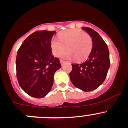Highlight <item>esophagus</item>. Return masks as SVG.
Listing matches in <instances>:
<instances>
[{
	"mask_svg": "<svg viewBox=\"0 0 128 128\" xmlns=\"http://www.w3.org/2000/svg\"><path fill=\"white\" fill-rule=\"evenodd\" d=\"M60 64H61V66H62L64 64V63H65V62L62 60H60Z\"/></svg>",
	"mask_w": 128,
	"mask_h": 128,
	"instance_id": "obj_1",
	"label": "esophagus"
}]
</instances>
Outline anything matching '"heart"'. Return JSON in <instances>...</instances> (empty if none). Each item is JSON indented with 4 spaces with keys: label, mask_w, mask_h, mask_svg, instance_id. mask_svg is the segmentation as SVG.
Segmentation results:
<instances>
[{
    "label": "heart",
    "mask_w": 128,
    "mask_h": 128,
    "mask_svg": "<svg viewBox=\"0 0 128 128\" xmlns=\"http://www.w3.org/2000/svg\"><path fill=\"white\" fill-rule=\"evenodd\" d=\"M59 39L51 41L52 50L56 56H60L68 50L65 54L66 58L73 57L77 61H81L88 58L92 48L90 36L79 29L64 31L59 35Z\"/></svg>",
    "instance_id": "heart-1"
}]
</instances>
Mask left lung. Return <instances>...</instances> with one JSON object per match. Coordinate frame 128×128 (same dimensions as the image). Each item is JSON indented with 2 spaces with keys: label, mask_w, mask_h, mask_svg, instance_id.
I'll return each mask as SVG.
<instances>
[{
  "label": "left lung",
  "mask_w": 128,
  "mask_h": 128,
  "mask_svg": "<svg viewBox=\"0 0 128 128\" xmlns=\"http://www.w3.org/2000/svg\"><path fill=\"white\" fill-rule=\"evenodd\" d=\"M90 36L92 48L88 60L80 64H72L69 73L73 85L86 92L97 89L103 83L110 66V52L100 34L89 27H82Z\"/></svg>",
  "instance_id": "1"
}]
</instances>
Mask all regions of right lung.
<instances>
[{"instance_id": "obj_1", "label": "right lung", "mask_w": 128, "mask_h": 128, "mask_svg": "<svg viewBox=\"0 0 128 128\" xmlns=\"http://www.w3.org/2000/svg\"><path fill=\"white\" fill-rule=\"evenodd\" d=\"M55 31L39 30L27 37L16 58L17 78L20 88L32 97L44 98L51 90L56 71L61 68L52 54Z\"/></svg>"}]
</instances>
